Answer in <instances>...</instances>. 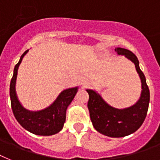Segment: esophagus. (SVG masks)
Listing matches in <instances>:
<instances>
[{
  "label": "esophagus",
  "instance_id": "obj_1",
  "mask_svg": "<svg viewBox=\"0 0 160 160\" xmlns=\"http://www.w3.org/2000/svg\"><path fill=\"white\" fill-rule=\"evenodd\" d=\"M89 83H90V81H89V79H87V78H84V79H83L82 81H81V84H82L83 87H87L88 85L89 84Z\"/></svg>",
  "mask_w": 160,
  "mask_h": 160
}]
</instances>
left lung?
I'll return each mask as SVG.
<instances>
[{
  "instance_id": "1",
  "label": "left lung",
  "mask_w": 160,
  "mask_h": 160,
  "mask_svg": "<svg viewBox=\"0 0 160 160\" xmlns=\"http://www.w3.org/2000/svg\"><path fill=\"white\" fill-rule=\"evenodd\" d=\"M115 51L118 55L125 56L135 64L141 81V97L134 105L118 109L108 104L95 90L86 89L89 95L88 108L93 126L97 132L109 137H123L134 133L144 122L150 102V90L145 75L139 67L136 56L125 48H117Z\"/></svg>"
}]
</instances>
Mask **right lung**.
<instances>
[{
  "label": "right lung",
  "mask_w": 160,
  "mask_h": 160,
  "mask_svg": "<svg viewBox=\"0 0 160 160\" xmlns=\"http://www.w3.org/2000/svg\"><path fill=\"white\" fill-rule=\"evenodd\" d=\"M28 50L25 51L20 57L19 62L15 65L12 79L10 84V97L11 108L18 122L24 129L38 136H52L57 134L63 128L66 122L67 109L78 91V87L63 90L54 102L40 111H29L24 108L19 102L15 92L17 72L22 59Z\"/></svg>",
  "instance_id": "1"
}]
</instances>
